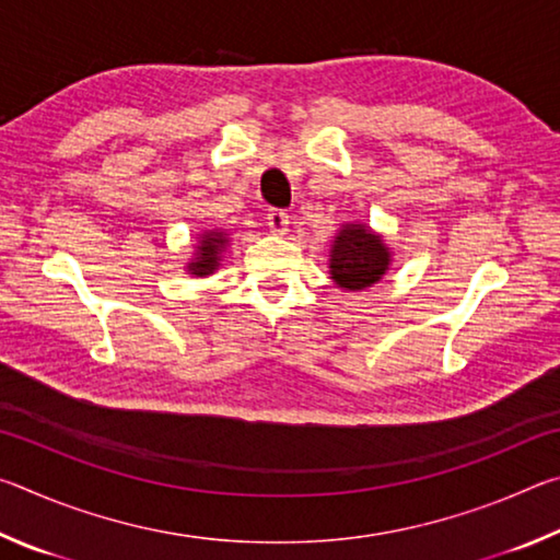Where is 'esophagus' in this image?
I'll return each instance as SVG.
<instances>
[{
  "instance_id": "obj_1",
  "label": "esophagus",
  "mask_w": 560,
  "mask_h": 560,
  "mask_svg": "<svg viewBox=\"0 0 560 560\" xmlns=\"http://www.w3.org/2000/svg\"><path fill=\"white\" fill-rule=\"evenodd\" d=\"M267 222H269L273 234H287L289 232V214L283 210H271L267 214Z\"/></svg>"
}]
</instances>
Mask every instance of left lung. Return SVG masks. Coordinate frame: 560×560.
<instances>
[{
	"instance_id": "left-lung-1",
	"label": "left lung",
	"mask_w": 560,
	"mask_h": 560,
	"mask_svg": "<svg viewBox=\"0 0 560 560\" xmlns=\"http://www.w3.org/2000/svg\"><path fill=\"white\" fill-rule=\"evenodd\" d=\"M393 264L383 234L363 222L340 224L328 252V273L338 289L358 293L375 287Z\"/></svg>"
}]
</instances>
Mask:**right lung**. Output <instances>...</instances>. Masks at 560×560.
Listing matches in <instances>:
<instances>
[{
	"label": "right lung",
	"instance_id": "1",
	"mask_svg": "<svg viewBox=\"0 0 560 560\" xmlns=\"http://www.w3.org/2000/svg\"><path fill=\"white\" fill-rule=\"evenodd\" d=\"M226 246H230V234H226V230H217L214 226V230L200 232L192 246V257L185 264V271L192 273L197 279L212 277V273L220 269Z\"/></svg>",
	"mask_w": 560,
	"mask_h": 560
}]
</instances>
